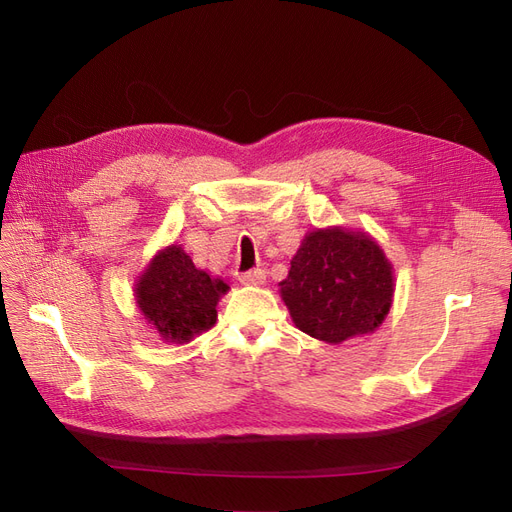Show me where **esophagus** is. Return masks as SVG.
I'll use <instances>...</instances> for the list:
<instances>
[{
	"label": "esophagus",
	"instance_id": "obj_1",
	"mask_svg": "<svg viewBox=\"0 0 512 512\" xmlns=\"http://www.w3.org/2000/svg\"><path fill=\"white\" fill-rule=\"evenodd\" d=\"M267 275L262 269H252V271H245L239 275V282L247 284V286H258V284H265Z\"/></svg>",
	"mask_w": 512,
	"mask_h": 512
}]
</instances>
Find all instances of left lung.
I'll use <instances>...</instances> for the list:
<instances>
[{
    "mask_svg": "<svg viewBox=\"0 0 512 512\" xmlns=\"http://www.w3.org/2000/svg\"><path fill=\"white\" fill-rule=\"evenodd\" d=\"M280 286L294 324L327 344L374 331L393 301L384 252L342 228L309 232Z\"/></svg>",
    "mask_w": 512,
    "mask_h": 512,
    "instance_id": "8db88e82",
    "label": "left lung"
}]
</instances>
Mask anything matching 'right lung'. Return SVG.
Returning a JSON list of instances; mask_svg holds the SVG:
<instances>
[{
  "label": "right lung",
  "mask_w": 512,
  "mask_h": 512,
  "mask_svg": "<svg viewBox=\"0 0 512 512\" xmlns=\"http://www.w3.org/2000/svg\"><path fill=\"white\" fill-rule=\"evenodd\" d=\"M228 286L194 267L181 247L170 245L151 260L136 288L138 307L170 342H190L211 329L218 318V305Z\"/></svg>",
  "instance_id": "right-lung-1"
}]
</instances>
